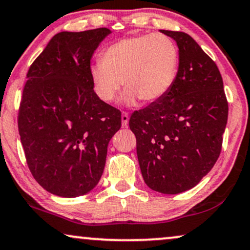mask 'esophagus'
I'll list each match as a JSON object with an SVG mask.
<instances>
[{"label": "esophagus", "instance_id": "34e87169", "mask_svg": "<svg viewBox=\"0 0 250 250\" xmlns=\"http://www.w3.org/2000/svg\"><path fill=\"white\" fill-rule=\"evenodd\" d=\"M128 119H130V116H128L127 112H123L122 113V125L126 127L128 124Z\"/></svg>", "mask_w": 250, "mask_h": 250}]
</instances>
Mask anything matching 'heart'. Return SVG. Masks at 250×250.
I'll return each instance as SVG.
<instances>
[{
    "instance_id": "heart-1",
    "label": "heart",
    "mask_w": 250,
    "mask_h": 250,
    "mask_svg": "<svg viewBox=\"0 0 250 250\" xmlns=\"http://www.w3.org/2000/svg\"><path fill=\"white\" fill-rule=\"evenodd\" d=\"M101 62L89 70L95 95L104 103L123 100L133 105L141 100L153 103L168 94L180 67L176 44L165 35H144L113 42L102 51Z\"/></svg>"
}]
</instances>
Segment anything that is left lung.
Instances as JSON below:
<instances>
[{
	"mask_svg": "<svg viewBox=\"0 0 250 250\" xmlns=\"http://www.w3.org/2000/svg\"><path fill=\"white\" fill-rule=\"evenodd\" d=\"M177 42L180 67L161 100L132 113L131 131L145 183L166 195L196 187L223 146L229 102L213 60L189 35L161 30Z\"/></svg>",
	"mask_w": 250,
	"mask_h": 250,
	"instance_id": "left-lung-1",
	"label": "left lung"
}]
</instances>
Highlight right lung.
Wrapping results in <instances>:
<instances>
[{"label": "right lung", "instance_id": "add662e5", "mask_svg": "<svg viewBox=\"0 0 250 250\" xmlns=\"http://www.w3.org/2000/svg\"><path fill=\"white\" fill-rule=\"evenodd\" d=\"M111 31L60 32L26 74L18 131L27 167L46 191L78 197L97 186L122 112L95 95L90 60Z\"/></svg>", "mask_w": 250, "mask_h": 250}]
</instances>
